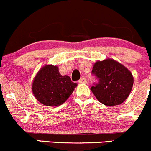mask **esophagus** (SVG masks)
Instances as JSON below:
<instances>
[{"instance_id":"34e87169","label":"esophagus","mask_w":151,"mask_h":151,"mask_svg":"<svg viewBox=\"0 0 151 151\" xmlns=\"http://www.w3.org/2000/svg\"><path fill=\"white\" fill-rule=\"evenodd\" d=\"M79 83H80V84H86L87 80L85 77H82V78L79 80Z\"/></svg>"}]
</instances>
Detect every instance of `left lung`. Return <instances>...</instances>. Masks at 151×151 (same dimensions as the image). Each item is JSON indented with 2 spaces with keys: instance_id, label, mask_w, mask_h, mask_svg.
Returning <instances> with one entry per match:
<instances>
[{
  "instance_id": "1",
  "label": "left lung",
  "mask_w": 151,
  "mask_h": 151,
  "mask_svg": "<svg viewBox=\"0 0 151 151\" xmlns=\"http://www.w3.org/2000/svg\"><path fill=\"white\" fill-rule=\"evenodd\" d=\"M92 73L99 82L91 90L99 102L112 106L122 104L129 97L134 77L121 63L112 58L98 60L93 64Z\"/></svg>"
}]
</instances>
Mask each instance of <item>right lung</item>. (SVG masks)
Returning a JSON list of instances; mask_svg holds the SVG:
<instances>
[{
  "instance_id": "obj_1",
  "label": "right lung",
  "mask_w": 151,
  "mask_h": 151,
  "mask_svg": "<svg viewBox=\"0 0 151 151\" xmlns=\"http://www.w3.org/2000/svg\"><path fill=\"white\" fill-rule=\"evenodd\" d=\"M76 83L68 75H61L57 66L45 65L39 70L32 83V92L35 98L48 106H59L71 95Z\"/></svg>"
}]
</instances>
